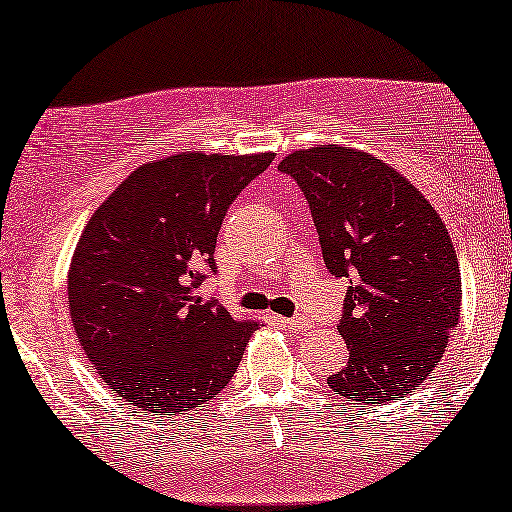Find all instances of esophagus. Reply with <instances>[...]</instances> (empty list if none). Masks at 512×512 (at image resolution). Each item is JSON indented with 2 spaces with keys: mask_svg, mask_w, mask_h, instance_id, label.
I'll use <instances>...</instances> for the list:
<instances>
[{
  "mask_svg": "<svg viewBox=\"0 0 512 512\" xmlns=\"http://www.w3.org/2000/svg\"><path fill=\"white\" fill-rule=\"evenodd\" d=\"M279 322L286 326V329H293V331L305 329V326H307V319H303V317H281Z\"/></svg>",
  "mask_w": 512,
  "mask_h": 512,
  "instance_id": "1",
  "label": "esophagus"
}]
</instances>
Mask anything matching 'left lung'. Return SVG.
Masks as SVG:
<instances>
[{
	"instance_id": "obj_1",
	"label": "left lung",
	"mask_w": 512,
	"mask_h": 512,
	"mask_svg": "<svg viewBox=\"0 0 512 512\" xmlns=\"http://www.w3.org/2000/svg\"><path fill=\"white\" fill-rule=\"evenodd\" d=\"M310 202L331 274L350 279L338 334L348 367L326 384L367 408L410 396L460 322V267L439 212L365 150L317 145L281 159Z\"/></svg>"
}]
</instances>
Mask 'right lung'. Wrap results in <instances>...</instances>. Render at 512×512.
<instances>
[{
  "label": "right lung",
  "instance_id": "1",
  "mask_svg": "<svg viewBox=\"0 0 512 512\" xmlns=\"http://www.w3.org/2000/svg\"><path fill=\"white\" fill-rule=\"evenodd\" d=\"M274 152L155 159L119 183L85 224L69 267L83 353L121 400L181 415L221 393L260 319L197 295L226 209Z\"/></svg>",
  "mask_w": 512,
  "mask_h": 512
}]
</instances>
